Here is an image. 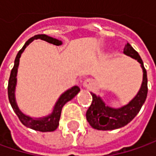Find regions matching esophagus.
I'll list each match as a JSON object with an SVG mask.
<instances>
[{
  "label": "esophagus",
  "instance_id": "34e87169",
  "mask_svg": "<svg viewBox=\"0 0 156 156\" xmlns=\"http://www.w3.org/2000/svg\"><path fill=\"white\" fill-rule=\"evenodd\" d=\"M92 84H93L92 80H90V79H87V80H85L84 82H83V87H90L91 86H92Z\"/></svg>",
  "mask_w": 156,
  "mask_h": 156
}]
</instances>
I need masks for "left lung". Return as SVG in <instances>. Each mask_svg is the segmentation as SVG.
<instances>
[{"label":"left lung","instance_id":"1","mask_svg":"<svg viewBox=\"0 0 156 156\" xmlns=\"http://www.w3.org/2000/svg\"><path fill=\"white\" fill-rule=\"evenodd\" d=\"M123 52L125 55L134 58L141 63L143 70V80L141 87L136 96L129 104L117 109L106 106L101 97L91 93L92 103L86 113V117L88 123L94 129L98 130H113L126 126L136 116L146 101L147 94V77L143 62L139 54L135 51L129 42H127L125 45Z\"/></svg>","mask_w":156,"mask_h":156}]
</instances>
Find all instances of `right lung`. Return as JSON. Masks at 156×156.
I'll return each instance as SVG.
<instances>
[{"label":"right lung","mask_w":156,"mask_h":156,"mask_svg":"<svg viewBox=\"0 0 156 156\" xmlns=\"http://www.w3.org/2000/svg\"><path fill=\"white\" fill-rule=\"evenodd\" d=\"M37 39L43 40V41H46L47 42H49V43H52V44L56 46L61 45L62 43L61 41L55 39V38L50 37V36H48L46 34H37V35H34L32 38H30L28 41H27L26 43L22 47L21 50L18 52L17 55L15 57V65H14V68L11 70V74H10V76H9V86H8V95H9V100L10 104H11L13 109L15 112V114L17 115V116L20 119V121L23 125H25L26 127L30 128V129H34V130H36V131L51 132V131H55L59 126V121H60L62 107L69 101L72 100L75 97V95L78 94V92L80 91V88L77 86H75V87H71L69 90H67L65 93H63L61 95V97L59 98V100L57 101L56 104L54 108V110L52 112V114L49 115L48 116L40 118V119H33V118L27 116V115H25L24 114L21 113L20 109L18 108V107H17L15 98V85H16L17 69H18L20 57H21L22 52L24 51V49L27 48V46H28V44L30 42H32L34 40Z\"/></svg>","instance_id":"right-lung-1"}]
</instances>
